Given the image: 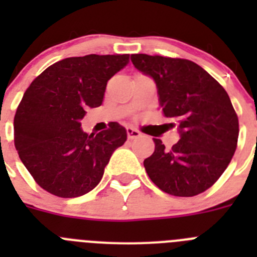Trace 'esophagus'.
<instances>
[{
	"label": "esophagus",
	"mask_w": 257,
	"mask_h": 257,
	"mask_svg": "<svg viewBox=\"0 0 257 257\" xmlns=\"http://www.w3.org/2000/svg\"><path fill=\"white\" fill-rule=\"evenodd\" d=\"M126 131H127V136H128V139H136V138H139L140 136V133L138 130H136V128H134V127H127L126 128Z\"/></svg>",
	"instance_id": "obj_1"
}]
</instances>
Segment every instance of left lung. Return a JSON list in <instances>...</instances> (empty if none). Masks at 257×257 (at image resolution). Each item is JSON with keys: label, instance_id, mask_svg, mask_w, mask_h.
Here are the masks:
<instances>
[{"label": "left lung", "instance_id": "obj_1", "mask_svg": "<svg viewBox=\"0 0 257 257\" xmlns=\"http://www.w3.org/2000/svg\"><path fill=\"white\" fill-rule=\"evenodd\" d=\"M138 70L154 79L167 118L180 140L166 149L153 139L145 171L157 187L176 197H193L216 183L237 148L239 124L229 95L202 67L187 59L134 54ZM175 126V123H171Z\"/></svg>", "mask_w": 257, "mask_h": 257}]
</instances>
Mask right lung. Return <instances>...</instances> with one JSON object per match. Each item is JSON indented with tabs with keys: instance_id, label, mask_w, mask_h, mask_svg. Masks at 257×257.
<instances>
[{
	"instance_id": "obj_1",
	"label": "right lung",
	"mask_w": 257,
	"mask_h": 257,
	"mask_svg": "<svg viewBox=\"0 0 257 257\" xmlns=\"http://www.w3.org/2000/svg\"><path fill=\"white\" fill-rule=\"evenodd\" d=\"M128 64V55H86L50 65L24 92L14 118V143L23 165L42 189L61 198L81 197L103 178L126 128L110 122L83 133L86 109L100 106L106 82Z\"/></svg>"
}]
</instances>
